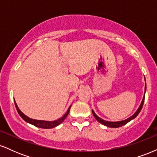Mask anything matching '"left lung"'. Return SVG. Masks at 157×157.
Here are the masks:
<instances>
[{
    "label": "left lung",
    "instance_id": "8db88e82",
    "mask_svg": "<svg viewBox=\"0 0 157 157\" xmlns=\"http://www.w3.org/2000/svg\"><path fill=\"white\" fill-rule=\"evenodd\" d=\"M146 91V83H145V91ZM144 100H145V94H144V97H143V99H142V102L141 104H140V107H139V109H137V111H136L134 113V115H132V116L130 117L129 118L126 119L125 120H122V121H119V122H109V121H106V120H102V119L100 118L96 114V113H94V111L92 110V113L94 115V117L95 119L98 121L99 122H100V123L102 124V125L107 126V127H110V128H119V127H121V126L125 125V124H127L128 122H130L131 120H133V119H134L136 117V116L139 114V113L140 112V111L142 110V106H143V104H144Z\"/></svg>",
    "mask_w": 157,
    "mask_h": 157
}]
</instances>
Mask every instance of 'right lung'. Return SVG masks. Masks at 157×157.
Returning a JSON list of instances; mask_svg holds the SVG:
<instances>
[{
  "mask_svg": "<svg viewBox=\"0 0 157 157\" xmlns=\"http://www.w3.org/2000/svg\"><path fill=\"white\" fill-rule=\"evenodd\" d=\"M15 104L16 109H17V112H18L19 115L23 119V120H25V121L29 122V123L32 124V125L36 126V127L41 128H48H48H55V127H56V126L59 125L60 124L62 123V122L64 121L65 119L66 118V117L68 116V113H69V111H70V108H71V106L68 108L67 112L65 113V114L62 117L58 119L57 120H55V121H52H52H44V120H33V119L28 117L26 116L24 113L21 112V110H20L18 109V107H17V104H16L15 101Z\"/></svg>",
  "mask_w": 157,
  "mask_h": 157,
  "instance_id": "add662e5",
  "label": "right lung"
}]
</instances>
